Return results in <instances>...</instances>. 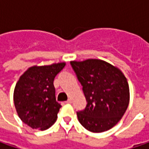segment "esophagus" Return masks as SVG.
<instances>
[{
  "label": "esophagus",
  "instance_id": "obj_1",
  "mask_svg": "<svg viewBox=\"0 0 149 149\" xmlns=\"http://www.w3.org/2000/svg\"><path fill=\"white\" fill-rule=\"evenodd\" d=\"M65 103H67V104H71L72 100H70V99H69V100H67V101H65Z\"/></svg>",
  "mask_w": 149,
  "mask_h": 149
}]
</instances>
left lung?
<instances>
[{"mask_svg":"<svg viewBox=\"0 0 149 149\" xmlns=\"http://www.w3.org/2000/svg\"><path fill=\"white\" fill-rule=\"evenodd\" d=\"M72 68L83 86L87 101L78 119L87 130L102 133L116 125L129 103L127 79L117 67L104 60L71 61Z\"/></svg>","mask_w":149,"mask_h":149,"instance_id":"obj_1","label":"left lung"}]
</instances>
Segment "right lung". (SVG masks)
<instances>
[{"instance_id":"1","label":"right lung","mask_w":149,"mask_h":149,"mask_svg":"<svg viewBox=\"0 0 149 149\" xmlns=\"http://www.w3.org/2000/svg\"><path fill=\"white\" fill-rule=\"evenodd\" d=\"M65 63L32 66L19 79L14 90V104L18 116L32 129L51 127L61 108L55 99L54 77Z\"/></svg>"}]
</instances>
